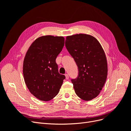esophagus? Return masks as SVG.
Returning <instances> with one entry per match:
<instances>
[{"mask_svg": "<svg viewBox=\"0 0 131 131\" xmlns=\"http://www.w3.org/2000/svg\"><path fill=\"white\" fill-rule=\"evenodd\" d=\"M65 76H66V79H69V75L68 74H65Z\"/></svg>", "mask_w": 131, "mask_h": 131, "instance_id": "34e87169", "label": "esophagus"}]
</instances>
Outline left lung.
Masks as SVG:
<instances>
[{
	"label": "left lung",
	"mask_w": 131,
	"mask_h": 131,
	"mask_svg": "<svg viewBox=\"0 0 131 131\" xmlns=\"http://www.w3.org/2000/svg\"><path fill=\"white\" fill-rule=\"evenodd\" d=\"M65 45L78 68V77L71 79L75 92L82 100H92L106 81L108 64L104 51L96 38L85 34L67 37Z\"/></svg>",
	"instance_id": "left-lung-1"
}]
</instances>
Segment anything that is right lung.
Segmentation results:
<instances>
[{"label": "right lung", "mask_w": 131, "mask_h": 131, "mask_svg": "<svg viewBox=\"0 0 131 131\" xmlns=\"http://www.w3.org/2000/svg\"><path fill=\"white\" fill-rule=\"evenodd\" d=\"M64 45V37L42 36L31 43L26 54L23 66L25 81L30 92L39 100L53 99L66 78L58 73L56 62Z\"/></svg>", "instance_id": "add662e5"}]
</instances>
